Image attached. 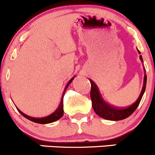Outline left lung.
I'll use <instances>...</instances> for the list:
<instances>
[{
  "label": "left lung",
  "mask_w": 155,
  "mask_h": 155,
  "mask_svg": "<svg viewBox=\"0 0 155 155\" xmlns=\"http://www.w3.org/2000/svg\"><path fill=\"white\" fill-rule=\"evenodd\" d=\"M137 51L138 53L140 54V52L138 50ZM140 58L141 61L143 63V58L141 55L140 56ZM143 70H144V79H143V85L140 94L138 99L135 101L134 103H133L130 106L125 107V108L115 107L106 103L104 101V99H102L97 84L93 82L92 80H91V101H92L93 109L95 111V113L98 116L102 117V118L108 120H113V121H118V120H124V119L129 117L136 110L137 107H138L143 94H144L145 91H146L147 76H146V69H145L144 66H143Z\"/></svg>",
  "instance_id": "obj_1"
}]
</instances>
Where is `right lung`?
I'll return each instance as SVG.
<instances>
[{
	"label": "right lung",
	"instance_id": "1",
	"mask_svg": "<svg viewBox=\"0 0 155 155\" xmlns=\"http://www.w3.org/2000/svg\"><path fill=\"white\" fill-rule=\"evenodd\" d=\"M74 78H75V76H73L72 79H71V80L68 82V84H67L66 87H65L64 90V91H63L62 97H61V102H60V104H59V105H58V107H57V109L55 110L54 112H53V113H52L51 114L49 115V116L45 117H41V118H35V117H32L27 116V115H26L25 114L23 113L22 111H21L19 109H18V111L20 112L22 116H24L25 118L28 119L29 120H30V121H32V122H34V123H40V124H48V123H53V122L59 120V119L63 116V114H64V109H63V106H64V105H63V98H64V93H65V91H66L67 88L68 87V86H69V84H71V82L73 80V79H74Z\"/></svg>",
	"mask_w": 155,
	"mask_h": 155
}]
</instances>
